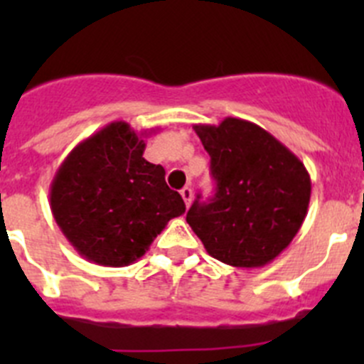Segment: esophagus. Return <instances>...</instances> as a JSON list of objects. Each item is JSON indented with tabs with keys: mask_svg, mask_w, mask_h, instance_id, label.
Here are the masks:
<instances>
[{
	"mask_svg": "<svg viewBox=\"0 0 364 364\" xmlns=\"http://www.w3.org/2000/svg\"><path fill=\"white\" fill-rule=\"evenodd\" d=\"M181 197H183V200H185L186 208H190V204H192V200H193V190L190 188V186H185V188L181 190Z\"/></svg>",
	"mask_w": 364,
	"mask_h": 364,
	"instance_id": "34e87169",
	"label": "esophagus"
}]
</instances>
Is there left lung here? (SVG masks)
Listing matches in <instances>:
<instances>
[{
	"label": "left lung",
	"mask_w": 364,
	"mask_h": 364,
	"mask_svg": "<svg viewBox=\"0 0 364 364\" xmlns=\"http://www.w3.org/2000/svg\"><path fill=\"white\" fill-rule=\"evenodd\" d=\"M211 156L216 193L196 203L186 222L205 252L232 267H262L294 240L310 204L306 167L287 146L252 121L225 117L193 124Z\"/></svg>",
	"instance_id": "8db88e82"
}]
</instances>
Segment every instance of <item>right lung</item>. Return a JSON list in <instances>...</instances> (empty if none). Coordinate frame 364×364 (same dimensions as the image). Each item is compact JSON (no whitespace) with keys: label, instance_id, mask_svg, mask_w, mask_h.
I'll list each match as a JSON object with an SVG mask.
<instances>
[{"label":"right lung","instance_id":"1","mask_svg":"<svg viewBox=\"0 0 364 364\" xmlns=\"http://www.w3.org/2000/svg\"><path fill=\"white\" fill-rule=\"evenodd\" d=\"M146 132L112 121L75 146L50 183V211L65 237L90 262L123 267L149 250L186 205L144 159Z\"/></svg>","mask_w":364,"mask_h":364}]
</instances>
